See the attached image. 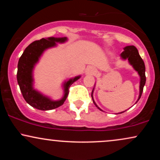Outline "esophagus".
Instances as JSON below:
<instances>
[{
	"label": "esophagus",
	"instance_id": "obj_1",
	"mask_svg": "<svg viewBox=\"0 0 160 160\" xmlns=\"http://www.w3.org/2000/svg\"><path fill=\"white\" fill-rule=\"evenodd\" d=\"M95 73H96V70H95V68L92 67V66H90V67H88L86 70V74H94Z\"/></svg>",
	"mask_w": 160,
	"mask_h": 160
}]
</instances>
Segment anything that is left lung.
Masks as SVG:
<instances>
[{"label": "left lung", "mask_w": 160, "mask_h": 160, "mask_svg": "<svg viewBox=\"0 0 160 160\" xmlns=\"http://www.w3.org/2000/svg\"><path fill=\"white\" fill-rule=\"evenodd\" d=\"M121 57L122 58V59H128V62L131 65H132L133 68L135 71H138V74L140 76L141 80H140V92H139V96L138 101L139 100L142 94L143 89H144V86L145 85V82H146V77H145V65L144 62L142 60V58H141L140 55H139L138 51L137 48L134 46H127V47H124L123 48V52L121 53ZM94 90V89H93ZM93 90L92 92V98L93 103L95 104V105L98 108L99 110L102 111L101 108L98 107L95 102H94V99H93ZM137 101V102H138ZM125 111L120 112V113H123Z\"/></svg>", "instance_id": "8db88e82"}]
</instances>
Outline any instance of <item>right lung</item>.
Masks as SVG:
<instances>
[{
    "mask_svg": "<svg viewBox=\"0 0 160 160\" xmlns=\"http://www.w3.org/2000/svg\"><path fill=\"white\" fill-rule=\"evenodd\" d=\"M67 38H42L31 43L25 48L18 62L17 81L23 98L28 104L40 111H49L62 106L69 93V88L80 78L77 76L64 83V96L58 101H53L38 92L33 87V69L46 49L54 47L56 43H65Z\"/></svg>",
    "mask_w": 160,
    "mask_h": 160,
    "instance_id": "obj_1",
    "label": "right lung"
}]
</instances>
